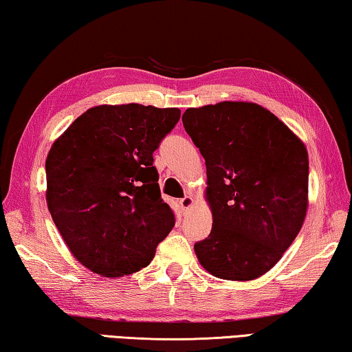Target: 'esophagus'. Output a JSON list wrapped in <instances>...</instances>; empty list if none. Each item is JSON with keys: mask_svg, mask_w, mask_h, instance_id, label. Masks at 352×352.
Returning <instances> with one entry per match:
<instances>
[{"mask_svg": "<svg viewBox=\"0 0 352 352\" xmlns=\"http://www.w3.org/2000/svg\"><path fill=\"white\" fill-rule=\"evenodd\" d=\"M178 205H180V208L183 211H188L190 206H192V197H189V195H184L183 199L178 200Z\"/></svg>", "mask_w": 352, "mask_h": 352, "instance_id": "34e87169", "label": "esophagus"}]
</instances>
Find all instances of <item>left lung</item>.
Masks as SVG:
<instances>
[{"instance_id": "obj_1", "label": "left lung", "mask_w": 352, "mask_h": 352, "mask_svg": "<svg viewBox=\"0 0 352 352\" xmlns=\"http://www.w3.org/2000/svg\"><path fill=\"white\" fill-rule=\"evenodd\" d=\"M182 119L205 158L212 211L210 236L194 245L200 264L230 281L264 275L305 222V144L273 113L252 102L188 109Z\"/></svg>"}]
</instances>
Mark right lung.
Listing matches in <instances>:
<instances>
[{
	"mask_svg": "<svg viewBox=\"0 0 352 352\" xmlns=\"http://www.w3.org/2000/svg\"><path fill=\"white\" fill-rule=\"evenodd\" d=\"M178 109L99 105L87 110L52 144L46 158V201L74 258L102 276L151 264L175 225L153 166L177 126Z\"/></svg>",
	"mask_w": 352,
	"mask_h": 352,
	"instance_id": "add662e5",
	"label": "right lung"
}]
</instances>
